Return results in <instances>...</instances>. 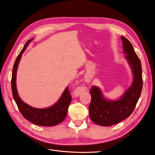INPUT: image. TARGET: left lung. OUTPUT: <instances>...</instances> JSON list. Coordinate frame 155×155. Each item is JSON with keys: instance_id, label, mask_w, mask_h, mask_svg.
<instances>
[{"instance_id": "left-lung-1", "label": "left lung", "mask_w": 155, "mask_h": 155, "mask_svg": "<svg viewBox=\"0 0 155 155\" xmlns=\"http://www.w3.org/2000/svg\"><path fill=\"white\" fill-rule=\"evenodd\" d=\"M125 58L133 72L132 85L124 96L117 101H108L103 97L98 87H91L92 96L88 107L89 115L92 121L101 126H110L123 121L132 114L141 95L143 86L142 64L130 41L121 37Z\"/></svg>"}]
</instances>
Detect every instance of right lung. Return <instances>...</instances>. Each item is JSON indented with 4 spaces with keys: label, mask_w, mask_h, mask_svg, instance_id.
Returning <instances> with one entry per match:
<instances>
[{
    "label": "right lung",
    "mask_w": 155,
    "mask_h": 155,
    "mask_svg": "<svg viewBox=\"0 0 155 155\" xmlns=\"http://www.w3.org/2000/svg\"><path fill=\"white\" fill-rule=\"evenodd\" d=\"M30 41L31 40H28L26 42L24 48L21 51L13 64L11 81L13 99L16 103L18 110L25 119L37 125L46 127L55 126L61 123L66 118L68 108L72 100L71 95L70 94L68 87L64 90L59 101L55 105L47 109H40L30 107L25 104L18 95L16 88L17 69L21 58L22 54L24 52Z\"/></svg>",
    "instance_id": "add662e5"
}]
</instances>
